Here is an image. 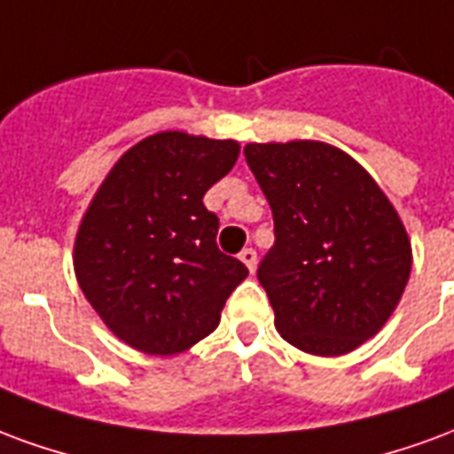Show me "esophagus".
Wrapping results in <instances>:
<instances>
[{
    "instance_id": "obj_1",
    "label": "esophagus",
    "mask_w": 454,
    "mask_h": 454,
    "mask_svg": "<svg viewBox=\"0 0 454 454\" xmlns=\"http://www.w3.org/2000/svg\"><path fill=\"white\" fill-rule=\"evenodd\" d=\"M239 259H241V263H244V266L249 268L251 273L256 270V261H259V259H256V251H254V249H244L239 254Z\"/></svg>"
}]
</instances>
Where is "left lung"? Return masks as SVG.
Returning a JSON list of instances; mask_svg holds the SVG:
<instances>
[{
  "mask_svg": "<svg viewBox=\"0 0 454 454\" xmlns=\"http://www.w3.org/2000/svg\"><path fill=\"white\" fill-rule=\"evenodd\" d=\"M276 244L259 283L278 333L312 356H343L392 317L411 273V241L375 178L326 142H251Z\"/></svg>",
  "mask_w": 454,
  "mask_h": 454,
  "instance_id": "1",
  "label": "left lung"
}]
</instances>
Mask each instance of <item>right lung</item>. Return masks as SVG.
I'll return each mask as SVG.
<instances>
[{
    "mask_svg": "<svg viewBox=\"0 0 454 454\" xmlns=\"http://www.w3.org/2000/svg\"><path fill=\"white\" fill-rule=\"evenodd\" d=\"M239 142L167 130L125 152L96 191L74 239V273L121 340L174 356L213 333L247 266L217 249L220 220L203 205Z\"/></svg>",
    "mask_w": 454,
    "mask_h": 454,
    "instance_id": "right-lung-1",
    "label": "right lung"
}]
</instances>
